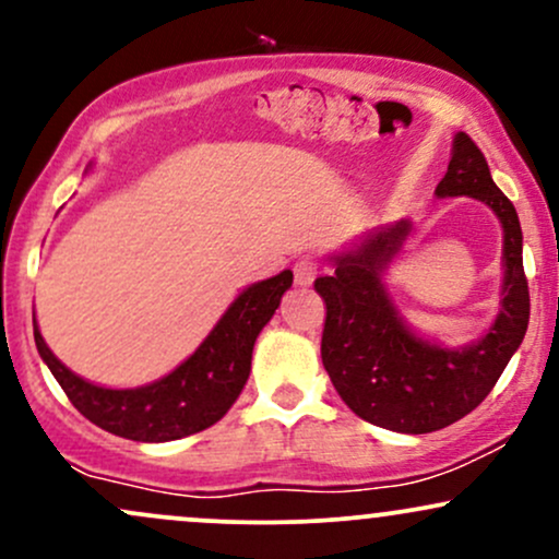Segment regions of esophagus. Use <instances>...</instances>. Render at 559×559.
<instances>
[{"label": "esophagus", "instance_id": "1", "mask_svg": "<svg viewBox=\"0 0 559 559\" xmlns=\"http://www.w3.org/2000/svg\"><path fill=\"white\" fill-rule=\"evenodd\" d=\"M318 275V260L316 258H299L294 262V281L299 286H310Z\"/></svg>", "mask_w": 559, "mask_h": 559}]
</instances>
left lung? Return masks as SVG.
Wrapping results in <instances>:
<instances>
[{"label":"left lung","instance_id":"8db88e82","mask_svg":"<svg viewBox=\"0 0 559 559\" xmlns=\"http://www.w3.org/2000/svg\"><path fill=\"white\" fill-rule=\"evenodd\" d=\"M436 197H473L502 223V310L478 342L460 349L428 342L391 301L383 273L407 241L409 221L378 228L349 252L333 254V273L316 281L325 299L320 355L333 389L362 420L400 433H431L473 413L521 346L531 316L521 221L491 181L484 152L463 131L452 141Z\"/></svg>","mask_w":559,"mask_h":559}]
</instances>
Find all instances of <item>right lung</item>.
Masks as SVG:
<instances>
[{"label": "right lung", "instance_id": "1", "mask_svg": "<svg viewBox=\"0 0 559 559\" xmlns=\"http://www.w3.org/2000/svg\"><path fill=\"white\" fill-rule=\"evenodd\" d=\"M292 281L294 273L284 271L243 288L194 355L146 386L105 389L83 381L57 360L34 323L36 349L73 407L94 426L131 441L183 439L213 426L239 400L252 368L254 342Z\"/></svg>", "mask_w": 559, "mask_h": 559}]
</instances>
